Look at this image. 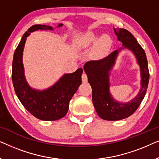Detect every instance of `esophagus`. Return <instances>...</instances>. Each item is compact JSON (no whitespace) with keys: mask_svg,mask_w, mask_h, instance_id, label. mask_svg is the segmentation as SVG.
<instances>
[{"mask_svg":"<svg viewBox=\"0 0 159 159\" xmlns=\"http://www.w3.org/2000/svg\"><path fill=\"white\" fill-rule=\"evenodd\" d=\"M82 82H84V83H85V82H88V76H87L85 73L82 74Z\"/></svg>","mask_w":159,"mask_h":159,"instance_id":"obj_1","label":"esophagus"}]
</instances>
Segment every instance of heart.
Returning <instances> with one entry per match:
<instances>
[{
  "instance_id": "b5f03b06",
  "label": "heart",
  "mask_w": 159,
  "mask_h": 159,
  "mask_svg": "<svg viewBox=\"0 0 159 159\" xmlns=\"http://www.w3.org/2000/svg\"><path fill=\"white\" fill-rule=\"evenodd\" d=\"M98 34L94 32H88L77 36L76 45L80 48H87L96 42L93 49V54L97 57L105 56L112 45V39L108 34H103L98 39Z\"/></svg>"
}]
</instances>
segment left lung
Returning <instances> with one entry per match:
<instances>
[{
    "instance_id": "1",
    "label": "left lung",
    "mask_w": 159,
    "mask_h": 159,
    "mask_svg": "<svg viewBox=\"0 0 159 159\" xmlns=\"http://www.w3.org/2000/svg\"><path fill=\"white\" fill-rule=\"evenodd\" d=\"M114 30L117 39L124 47L112 52L103 59L88 61L84 66L88 82L92 88L93 103L97 114L101 119L108 121L121 120L131 116L144 98L149 82L148 66L144 50L128 30L122 28ZM123 48L129 49L136 56L141 68V77L139 93L134 99L125 104L115 101L109 91L110 71L119 51Z\"/></svg>"
}]
</instances>
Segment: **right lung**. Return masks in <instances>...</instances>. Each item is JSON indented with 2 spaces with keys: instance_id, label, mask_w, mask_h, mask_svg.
I'll use <instances>...</instances> for the list:
<instances>
[{
  "instance_id": "1",
  "label": "right lung",
  "mask_w": 159,
  "mask_h": 159,
  "mask_svg": "<svg viewBox=\"0 0 159 159\" xmlns=\"http://www.w3.org/2000/svg\"><path fill=\"white\" fill-rule=\"evenodd\" d=\"M59 24L58 27H62ZM53 30L51 26L34 25L24 34L15 50L12 64V82L15 93L21 104L34 117L43 121H55L63 118L69 110V101L82 84L83 69L65 74L53 85L39 90L32 88L25 77L22 63L23 51L27 37L37 30Z\"/></svg>"
}]
</instances>
